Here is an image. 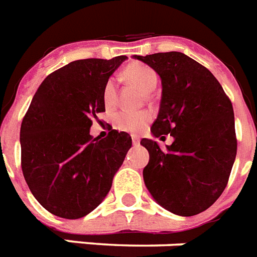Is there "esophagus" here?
<instances>
[{"mask_svg":"<svg viewBox=\"0 0 257 257\" xmlns=\"http://www.w3.org/2000/svg\"><path fill=\"white\" fill-rule=\"evenodd\" d=\"M132 143H133V145H139L140 144V137H137V136H132Z\"/></svg>","mask_w":257,"mask_h":257,"instance_id":"esophagus-1","label":"esophagus"}]
</instances>
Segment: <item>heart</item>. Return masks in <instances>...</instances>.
<instances>
[{
	"label": "heart",
	"mask_w": 257,
	"mask_h": 257,
	"mask_svg": "<svg viewBox=\"0 0 257 257\" xmlns=\"http://www.w3.org/2000/svg\"><path fill=\"white\" fill-rule=\"evenodd\" d=\"M124 78L128 81L145 91L152 92L158 84V75L152 67L143 63H132L124 70ZM103 101L107 108H113L117 103V88L114 79H108L103 88ZM149 112L140 110V112H129L124 110L116 116L114 124L116 128L128 133H140L148 122L150 121Z\"/></svg>",
	"instance_id": "heart-1"
}]
</instances>
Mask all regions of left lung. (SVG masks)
Masks as SVG:
<instances>
[{"instance_id": "1", "label": "left lung", "mask_w": 257, "mask_h": 257, "mask_svg": "<svg viewBox=\"0 0 257 257\" xmlns=\"http://www.w3.org/2000/svg\"><path fill=\"white\" fill-rule=\"evenodd\" d=\"M133 58L161 78L160 112L150 131L161 140L174 139L166 150L141 140L149 152L144 182L168 211L197 215L220 197L230 178L237 147L232 104L215 76L185 54Z\"/></svg>"}]
</instances>
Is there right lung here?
Returning a JSON list of instances; mask_svg holds the SVG:
<instances>
[{
  "mask_svg": "<svg viewBox=\"0 0 257 257\" xmlns=\"http://www.w3.org/2000/svg\"><path fill=\"white\" fill-rule=\"evenodd\" d=\"M126 59H80L42 81L21 125V166L35 199L49 212L79 219L107 197L132 139L112 129L92 139L93 118L105 112L103 88Z\"/></svg>",
  "mask_w": 257,
  "mask_h": 257,
  "instance_id": "right-lung-1",
  "label": "right lung"
}]
</instances>
